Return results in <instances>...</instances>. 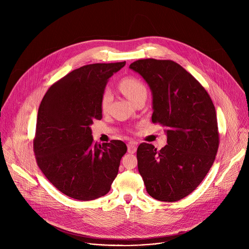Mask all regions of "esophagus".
<instances>
[{
  "label": "esophagus",
  "instance_id": "esophagus-1",
  "mask_svg": "<svg viewBox=\"0 0 249 249\" xmlns=\"http://www.w3.org/2000/svg\"><path fill=\"white\" fill-rule=\"evenodd\" d=\"M128 147V153L129 154H135L136 151H137V146L134 144V143H129L127 145Z\"/></svg>",
  "mask_w": 249,
  "mask_h": 249
}]
</instances>
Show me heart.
Wrapping results in <instances>:
<instances>
[{
    "instance_id": "b5f03b06",
    "label": "heart",
    "mask_w": 249,
    "mask_h": 249,
    "mask_svg": "<svg viewBox=\"0 0 249 249\" xmlns=\"http://www.w3.org/2000/svg\"><path fill=\"white\" fill-rule=\"evenodd\" d=\"M119 89L122 93L134 102L138 97L143 94H147V89L145 85L140 80L134 77H126L119 82ZM112 100V94L108 89H105L102 92L100 98V109L103 113H106L109 109V105Z\"/></svg>"
}]
</instances>
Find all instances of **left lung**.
<instances>
[{"label": "left lung", "mask_w": 249, "mask_h": 249, "mask_svg": "<svg viewBox=\"0 0 249 249\" xmlns=\"http://www.w3.org/2000/svg\"><path fill=\"white\" fill-rule=\"evenodd\" d=\"M149 85L152 121L165 128L161 150L147 143L137 150L138 169L147 192L163 202L192 193L214 163L219 148L214 103L201 84L171 60L142 59L129 67Z\"/></svg>", "instance_id": "8db88e82"}]
</instances>
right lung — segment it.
<instances>
[{"label":"right lung","mask_w":249,"mask_h":249,"mask_svg":"<svg viewBox=\"0 0 249 249\" xmlns=\"http://www.w3.org/2000/svg\"><path fill=\"white\" fill-rule=\"evenodd\" d=\"M126 62L90 64L52 85L38 109L33 149L46 178L65 195L89 201L107 194L127 147L97 145L90 125L102 118L100 98L108 79Z\"/></svg>","instance_id":"obj_1"}]
</instances>
